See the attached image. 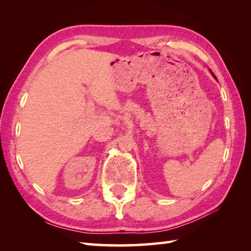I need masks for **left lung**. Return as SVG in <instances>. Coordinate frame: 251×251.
Listing matches in <instances>:
<instances>
[{
    "mask_svg": "<svg viewBox=\"0 0 251 251\" xmlns=\"http://www.w3.org/2000/svg\"><path fill=\"white\" fill-rule=\"evenodd\" d=\"M211 73H212V72H211ZM212 75H214V74H212ZM214 76H215V75H214ZM215 78H216V76H215ZM216 79H217V78H216Z\"/></svg>",
    "mask_w": 251,
    "mask_h": 251,
    "instance_id": "8db88e82",
    "label": "left lung"
}]
</instances>
